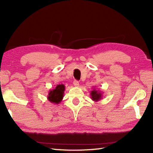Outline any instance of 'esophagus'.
I'll list each match as a JSON object with an SVG mask.
<instances>
[{
  "mask_svg": "<svg viewBox=\"0 0 153 153\" xmlns=\"http://www.w3.org/2000/svg\"><path fill=\"white\" fill-rule=\"evenodd\" d=\"M73 84L75 87H78L79 86V82H78V81H77V80H74Z\"/></svg>",
  "mask_w": 153,
  "mask_h": 153,
  "instance_id": "34e87169",
  "label": "esophagus"
}]
</instances>
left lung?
I'll use <instances>...</instances> for the list:
<instances>
[{
  "mask_svg": "<svg viewBox=\"0 0 153 153\" xmlns=\"http://www.w3.org/2000/svg\"><path fill=\"white\" fill-rule=\"evenodd\" d=\"M90 95H91V98L94 102H98L99 100H100L103 97V92L100 89H95V88H94L90 92Z\"/></svg>",
  "mask_w": 153,
  "mask_h": 153,
  "instance_id": "obj_1",
  "label": "left lung"
}]
</instances>
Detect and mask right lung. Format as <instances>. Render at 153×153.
Here are the masks:
<instances>
[{
    "label": "right lung",
    "instance_id": "add662e5",
    "mask_svg": "<svg viewBox=\"0 0 153 153\" xmlns=\"http://www.w3.org/2000/svg\"><path fill=\"white\" fill-rule=\"evenodd\" d=\"M65 89L64 84H58L54 89L49 90L47 97L48 100L52 104H60L63 99Z\"/></svg>",
    "mask_w": 153,
    "mask_h": 153
}]
</instances>
